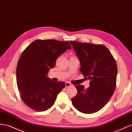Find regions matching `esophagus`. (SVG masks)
I'll return each instance as SVG.
<instances>
[{
	"label": "esophagus",
	"mask_w": 132,
	"mask_h": 132,
	"mask_svg": "<svg viewBox=\"0 0 132 132\" xmlns=\"http://www.w3.org/2000/svg\"><path fill=\"white\" fill-rule=\"evenodd\" d=\"M72 86V85H71L70 82H67L65 83V86H66V87H69V86Z\"/></svg>",
	"instance_id": "1"
}]
</instances>
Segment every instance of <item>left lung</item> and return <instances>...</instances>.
I'll list each match as a JSON object with an SVG mask.
<instances>
[{"label":"left lung","mask_w":132,"mask_h":132,"mask_svg":"<svg viewBox=\"0 0 132 132\" xmlns=\"http://www.w3.org/2000/svg\"><path fill=\"white\" fill-rule=\"evenodd\" d=\"M80 62V71L90 80V86L85 89L75 85L77 94L71 98L73 106L86 114L96 112L105 106L116 86V62L107 48L102 45L71 41Z\"/></svg>","instance_id":"8db88e82"}]
</instances>
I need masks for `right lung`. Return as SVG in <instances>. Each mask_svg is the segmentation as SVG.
Instances as JSON below:
<instances>
[{
  "label": "right lung",
  "mask_w": 132,
  "mask_h": 132,
  "mask_svg": "<svg viewBox=\"0 0 132 132\" xmlns=\"http://www.w3.org/2000/svg\"><path fill=\"white\" fill-rule=\"evenodd\" d=\"M68 49H71L68 41L37 39L21 54L16 68L17 85L22 101L31 109H49L65 87L64 82L53 81L47 74Z\"/></svg>",
  "instance_id": "obj_1"
}]
</instances>
